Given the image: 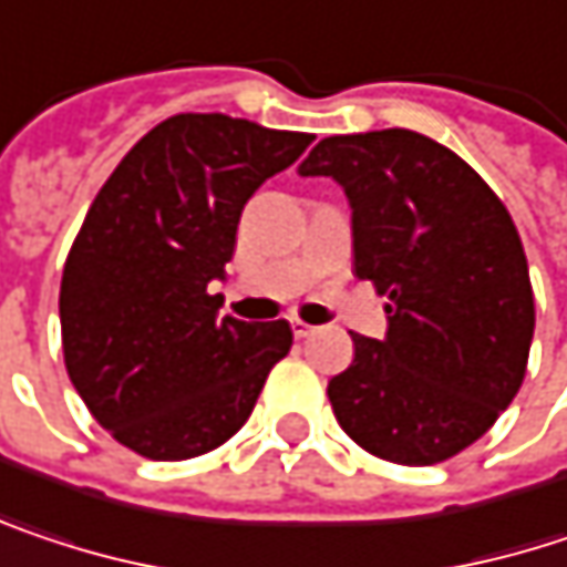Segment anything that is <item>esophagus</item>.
<instances>
[{
  "label": "esophagus",
  "instance_id": "esophagus-1",
  "mask_svg": "<svg viewBox=\"0 0 567 567\" xmlns=\"http://www.w3.org/2000/svg\"><path fill=\"white\" fill-rule=\"evenodd\" d=\"M291 331H295V337H311L318 328L315 324H308V321H298V318H291Z\"/></svg>",
  "mask_w": 567,
  "mask_h": 567
}]
</instances>
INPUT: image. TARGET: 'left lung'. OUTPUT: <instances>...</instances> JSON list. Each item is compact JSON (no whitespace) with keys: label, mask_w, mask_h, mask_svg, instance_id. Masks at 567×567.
I'll use <instances>...</instances> for the list:
<instances>
[{"label":"left lung","mask_w":567,"mask_h":567,"mask_svg":"<svg viewBox=\"0 0 567 567\" xmlns=\"http://www.w3.org/2000/svg\"><path fill=\"white\" fill-rule=\"evenodd\" d=\"M350 200L353 272L386 295L383 340L353 334L328 383L363 451L409 467L454 457L523 386L536 301L503 200L461 155L412 130L321 138L298 165Z\"/></svg>","instance_id":"left-lung-1"}]
</instances>
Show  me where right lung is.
I'll return each instance as SVG.
<instances>
[{
    "label": "right lung",
    "instance_id": "obj_1",
    "mask_svg": "<svg viewBox=\"0 0 567 567\" xmlns=\"http://www.w3.org/2000/svg\"><path fill=\"white\" fill-rule=\"evenodd\" d=\"M315 135L224 113H181L145 132L93 197L61 279L68 377L90 415L152 461H187L233 437L288 321L220 318L236 224L259 184Z\"/></svg>",
    "mask_w": 567,
    "mask_h": 567
}]
</instances>
